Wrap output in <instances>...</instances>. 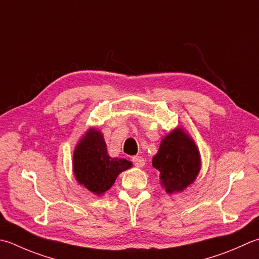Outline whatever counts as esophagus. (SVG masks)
I'll return each instance as SVG.
<instances>
[{"label":"esophagus","mask_w":259,"mask_h":259,"mask_svg":"<svg viewBox=\"0 0 259 259\" xmlns=\"http://www.w3.org/2000/svg\"><path fill=\"white\" fill-rule=\"evenodd\" d=\"M133 163L136 167H144L146 164V160L144 159V157H141V156H134Z\"/></svg>","instance_id":"obj_1"}]
</instances>
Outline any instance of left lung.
<instances>
[{
	"mask_svg": "<svg viewBox=\"0 0 259 259\" xmlns=\"http://www.w3.org/2000/svg\"><path fill=\"white\" fill-rule=\"evenodd\" d=\"M153 166L159 170L160 185L167 194L181 193L199 175L201 155L191 136L177 126L161 139Z\"/></svg>",
	"mask_w": 259,
	"mask_h": 259,
	"instance_id": "1",
	"label": "left lung"
}]
</instances>
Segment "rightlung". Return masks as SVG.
Segmentation results:
<instances>
[{
    "mask_svg": "<svg viewBox=\"0 0 259 259\" xmlns=\"http://www.w3.org/2000/svg\"><path fill=\"white\" fill-rule=\"evenodd\" d=\"M131 166L129 160L109 156L103 134L94 126L80 137L73 153L76 181L98 196L103 195L114 184L118 175Z\"/></svg>",
    "mask_w": 259,
    "mask_h": 259,
    "instance_id": "right-lung-1",
    "label": "right lung"
}]
</instances>
